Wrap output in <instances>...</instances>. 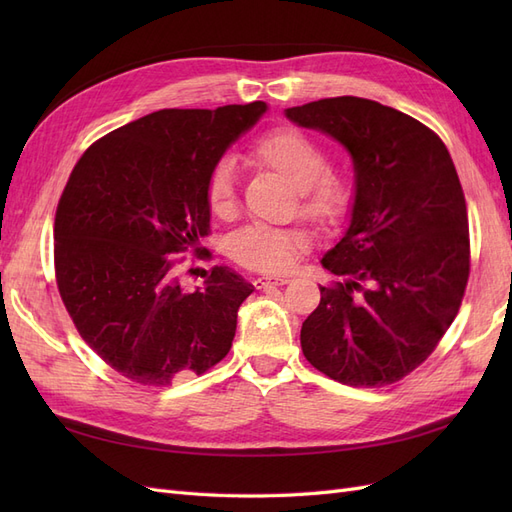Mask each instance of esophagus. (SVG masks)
<instances>
[{
	"mask_svg": "<svg viewBox=\"0 0 512 512\" xmlns=\"http://www.w3.org/2000/svg\"><path fill=\"white\" fill-rule=\"evenodd\" d=\"M288 282H290L288 277L269 275V277H258V280H254V286H256L258 290H262V288H269V286H284V284H288Z\"/></svg>",
	"mask_w": 512,
	"mask_h": 512,
	"instance_id": "1",
	"label": "esophagus"
}]
</instances>
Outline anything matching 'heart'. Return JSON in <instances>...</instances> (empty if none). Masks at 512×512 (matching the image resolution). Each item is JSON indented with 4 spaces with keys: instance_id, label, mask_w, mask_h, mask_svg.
Segmentation results:
<instances>
[{
    "instance_id": "heart-1",
    "label": "heart",
    "mask_w": 512,
    "mask_h": 512,
    "mask_svg": "<svg viewBox=\"0 0 512 512\" xmlns=\"http://www.w3.org/2000/svg\"><path fill=\"white\" fill-rule=\"evenodd\" d=\"M252 156L260 166L275 170L297 188L303 218L320 226H335L348 215L354 194L352 181L344 173L327 168V153L309 134L294 128L273 130L258 138ZM207 203L220 218H228L235 211V170L230 164L215 166L207 183ZM301 247L299 232L271 226H247L230 241L235 260L247 269L265 273L290 269Z\"/></svg>"
}]
</instances>
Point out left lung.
<instances>
[{
	"label": "left lung",
	"instance_id": "left-lung-1",
	"mask_svg": "<svg viewBox=\"0 0 512 512\" xmlns=\"http://www.w3.org/2000/svg\"><path fill=\"white\" fill-rule=\"evenodd\" d=\"M344 145L354 164L350 224L322 256L346 275L320 288L301 327L305 359L348 386H384L436 350L470 275L468 209L436 132L374 100L339 96L286 108Z\"/></svg>",
	"mask_w": 512,
	"mask_h": 512
}]
</instances>
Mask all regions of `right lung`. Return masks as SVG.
<instances>
[{
	"instance_id": "add662e5",
	"label": "right lung",
	"mask_w": 512,
	"mask_h": 512,
	"mask_svg": "<svg viewBox=\"0 0 512 512\" xmlns=\"http://www.w3.org/2000/svg\"><path fill=\"white\" fill-rule=\"evenodd\" d=\"M267 108H162L76 162L55 213L57 288L89 348L128 380L168 386L228 354L254 286L213 267L183 290L175 258L207 252L209 177Z\"/></svg>"
}]
</instances>
